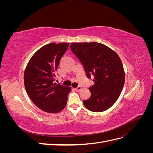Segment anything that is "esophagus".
<instances>
[{
	"instance_id": "34e87169",
	"label": "esophagus",
	"mask_w": 153,
	"mask_h": 153,
	"mask_svg": "<svg viewBox=\"0 0 153 153\" xmlns=\"http://www.w3.org/2000/svg\"><path fill=\"white\" fill-rule=\"evenodd\" d=\"M81 89H82V87H80V86H78V87H77L76 88H75V90L76 92H79Z\"/></svg>"
}]
</instances>
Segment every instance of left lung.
<instances>
[{
  "label": "left lung",
  "instance_id": "8db88e82",
  "mask_svg": "<svg viewBox=\"0 0 153 153\" xmlns=\"http://www.w3.org/2000/svg\"><path fill=\"white\" fill-rule=\"evenodd\" d=\"M72 52L79 59L87 77L94 84L89 89L91 97L83 101L91 112H101L110 108L121 94L125 74L121 59L114 51L96 42L71 43Z\"/></svg>",
  "mask_w": 153,
  "mask_h": 153
}]
</instances>
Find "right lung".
I'll return each instance as SVG.
<instances>
[{"label": "right lung", "mask_w": 153, "mask_h": 153, "mask_svg": "<svg viewBox=\"0 0 153 153\" xmlns=\"http://www.w3.org/2000/svg\"><path fill=\"white\" fill-rule=\"evenodd\" d=\"M69 44L50 43L34 54L24 73V85L29 98L39 108L57 113L67 104L71 88L54 83L59 62Z\"/></svg>", "instance_id": "obj_1"}]
</instances>
